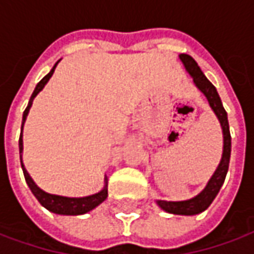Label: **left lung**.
<instances>
[{
	"instance_id": "8db88e82",
	"label": "left lung",
	"mask_w": 254,
	"mask_h": 254,
	"mask_svg": "<svg viewBox=\"0 0 254 254\" xmlns=\"http://www.w3.org/2000/svg\"><path fill=\"white\" fill-rule=\"evenodd\" d=\"M180 59L186 65L187 71L190 75L194 78L195 85L199 88L202 93L206 96L207 102L210 104V107L213 109L214 114L217 115L221 127H223V136H224V150H223V158L220 162L219 168L214 172L212 179L207 183L206 189L202 191L201 194L196 195L192 199L182 202H166L158 201V205L164 209L165 212H169L173 214H196L203 212L205 209L209 207V205L213 202L216 195L219 194L220 189L223 186V183L226 180V175L228 172V165H230V157H231V134H230V127H228V120H227V113L221 100H220L219 93L213 86V84L207 79L203 72L201 71L198 63L195 62L190 55H180Z\"/></svg>"
}]
</instances>
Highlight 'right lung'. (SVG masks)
Instances as JSON below:
<instances>
[{
	"mask_svg": "<svg viewBox=\"0 0 254 254\" xmlns=\"http://www.w3.org/2000/svg\"><path fill=\"white\" fill-rule=\"evenodd\" d=\"M58 64V63H56ZM56 64L53 65V68L49 71V74H47L45 77L41 79L40 82L37 84L35 86L34 92L33 95L30 97V102H28V106L24 110L23 113V121H22V129H23V124L26 121V117H27L28 111H30V107L33 104V100L34 97L40 93L42 88L45 86L49 78L52 77L53 71H55V67ZM19 151H23V139H22V133H20V137H19ZM22 162V161H20ZM22 169H23V175H24V179H26V183L28 184V187L31 190V192L34 194V196L38 199L41 205L44 207H47L49 212H53V213L58 214H84L86 212H89L92 209H95L97 205H100L106 198H107V186L95 195H90V196H84V198H67V196H60V195H52L48 194L45 191H42L41 189H38L35 186V183L33 182V179L30 177V175L27 173V170L24 169L22 162Z\"/></svg>",
	"mask_w": 254,
	"mask_h": 254,
	"instance_id": "1",
	"label": "right lung"
}]
</instances>
